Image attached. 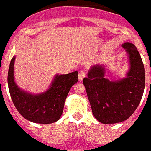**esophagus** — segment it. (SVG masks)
Masks as SVG:
<instances>
[{
    "instance_id": "1",
    "label": "esophagus",
    "mask_w": 151,
    "mask_h": 151,
    "mask_svg": "<svg viewBox=\"0 0 151 151\" xmlns=\"http://www.w3.org/2000/svg\"><path fill=\"white\" fill-rule=\"evenodd\" d=\"M86 76V73L84 72V71H80L78 73V79L80 81H82L83 79V78Z\"/></svg>"
}]
</instances>
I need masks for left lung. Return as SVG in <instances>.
<instances>
[{
	"mask_svg": "<svg viewBox=\"0 0 151 151\" xmlns=\"http://www.w3.org/2000/svg\"><path fill=\"white\" fill-rule=\"evenodd\" d=\"M129 70L126 76L117 81L106 78V68L91 67L83 79L88 99L95 118L104 124L120 123L129 118L141 101L145 83L142 60L134 44L125 42Z\"/></svg>",
	"mask_w": 151,
	"mask_h": 151,
	"instance_id": "1",
	"label": "left lung"
}]
</instances>
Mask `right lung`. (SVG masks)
<instances>
[{"label": "right lung", "instance_id": "obj_1", "mask_svg": "<svg viewBox=\"0 0 151 151\" xmlns=\"http://www.w3.org/2000/svg\"><path fill=\"white\" fill-rule=\"evenodd\" d=\"M13 56L8 72V86L14 106L27 120L49 124L60 119L68 94L78 81V72L65 75L56 74L49 89L40 94H32L20 89L14 81Z\"/></svg>", "mask_w": 151, "mask_h": 151}]
</instances>
